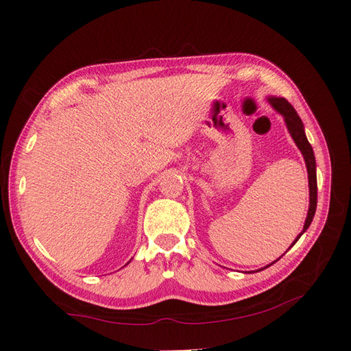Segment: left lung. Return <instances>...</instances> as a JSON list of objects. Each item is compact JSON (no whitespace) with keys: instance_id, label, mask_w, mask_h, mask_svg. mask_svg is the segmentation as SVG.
Returning a JSON list of instances; mask_svg holds the SVG:
<instances>
[{"instance_id":"obj_1","label":"left lung","mask_w":351,"mask_h":351,"mask_svg":"<svg viewBox=\"0 0 351 351\" xmlns=\"http://www.w3.org/2000/svg\"><path fill=\"white\" fill-rule=\"evenodd\" d=\"M268 102L271 104L274 107V110L278 111L285 119V123H287V128L291 134V137L295 141L297 147L300 149V152L304 158V162H306V169H308V178H309V210H308V217L306 221H304V226L303 230L300 232V235L295 238V241L291 244V247L297 243V240L303 235L304 230L309 228V225L312 223V219H314L315 215V210H317V166H315V156H314V151H312V146L306 138V134H304V126L302 119L297 114V111L294 110V107L291 106V104L285 99V98H268ZM276 263V261H274ZM273 264V263H271ZM270 264V265H271ZM267 265V267H270ZM264 267V268H267ZM264 268H261V270H264Z\"/></svg>"}]
</instances>
